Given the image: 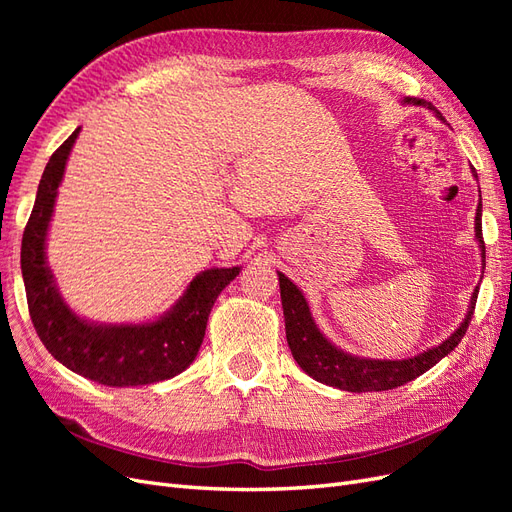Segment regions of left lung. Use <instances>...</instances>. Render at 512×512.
Instances as JSON below:
<instances>
[{
  "label": "left lung",
  "instance_id": "obj_1",
  "mask_svg": "<svg viewBox=\"0 0 512 512\" xmlns=\"http://www.w3.org/2000/svg\"><path fill=\"white\" fill-rule=\"evenodd\" d=\"M406 104L425 106L429 111L436 113V117H442L436 106L421 98H406ZM476 177V170L472 168ZM483 207L478 203L476 209V241L480 252H483V269H485V241H483ZM280 277V292H282V307H284V320H286V339L294 361L305 371L307 376L314 380L335 386V389L350 391V393H367V391H389L397 389V386L406 384L427 369H431L438 361H442L446 354H451L459 342L466 335L470 320L474 316L476 307V294L478 288L472 292L468 314L459 324V329L451 337H446L440 346H433L421 354L412 356V359H401V361H380V359H365V356H354L344 352L342 348L333 346L327 337L320 333L316 322L309 312V305L303 297V292L294 286L284 273H277Z\"/></svg>",
  "mask_w": 512,
  "mask_h": 512
}]
</instances>
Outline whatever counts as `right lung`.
<instances>
[{"mask_svg":"<svg viewBox=\"0 0 512 512\" xmlns=\"http://www.w3.org/2000/svg\"><path fill=\"white\" fill-rule=\"evenodd\" d=\"M81 128H76L46 164L36 203L21 243V271L27 307L40 342L74 374L104 386H141L173 378L196 359L218 294L241 267L198 273L183 297L156 322L98 324L76 316L61 299L46 265V232L57 188Z\"/></svg>","mask_w":512,"mask_h":512,"instance_id":"add662e5","label":"right lung"}]
</instances>
